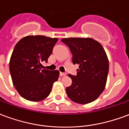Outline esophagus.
<instances>
[{"label":"esophagus","mask_w":129,"mask_h":129,"mask_svg":"<svg viewBox=\"0 0 129 129\" xmlns=\"http://www.w3.org/2000/svg\"><path fill=\"white\" fill-rule=\"evenodd\" d=\"M66 75V74L64 73H60V76L61 77H64V76Z\"/></svg>","instance_id":"1"}]
</instances>
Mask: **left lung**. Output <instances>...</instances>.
Returning <instances> with one entry per match:
<instances>
[{"instance_id": "1", "label": "left lung", "mask_w": 129, "mask_h": 129, "mask_svg": "<svg viewBox=\"0 0 129 129\" xmlns=\"http://www.w3.org/2000/svg\"><path fill=\"white\" fill-rule=\"evenodd\" d=\"M62 42L73 54V64H79L76 76L68 75L73 83L66 88L68 97L74 102L88 104L99 97L107 81L108 59L100 43L91 38H65Z\"/></svg>"}]
</instances>
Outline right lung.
<instances>
[{"mask_svg": "<svg viewBox=\"0 0 129 129\" xmlns=\"http://www.w3.org/2000/svg\"><path fill=\"white\" fill-rule=\"evenodd\" d=\"M57 38L42 35L27 36L14 47L10 61L12 83L19 95L32 102L45 100L58 80L59 70L42 69L48 61Z\"/></svg>", "mask_w": 129, "mask_h": 129, "instance_id": "add662e5", "label": "right lung"}]
</instances>
